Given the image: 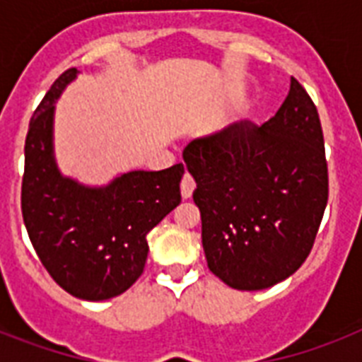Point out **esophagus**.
<instances>
[{"label":"esophagus","mask_w":362,"mask_h":362,"mask_svg":"<svg viewBox=\"0 0 362 362\" xmlns=\"http://www.w3.org/2000/svg\"><path fill=\"white\" fill-rule=\"evenodd\" d=\"M180 189H182V197L184 199H189L193 195V189H195V180H193L189 173H186V175H184V178H182Z\"/></svg>","instance_id":"esophagus-1"}]
</instances>
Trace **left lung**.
Listing matches in <instances>:
<instances>
[{"label":"left lung","instance_id":"8db88e82","mask_svg":"<svg viewBox=\"0 0 362 362\" xmlns=\"http://www.w3.org/2000/svg\"><path fill=\"white\" fill-rule=\"evenodd\" d=\"M184 161L206 263L223 284L257 291L300 269L323 220L329 170L320 115L297 78L269 122L189 142Z\"/></svg>","mask_w":362,"mask_h":362}]
</instances>
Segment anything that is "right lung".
<instances>
[{"mask_svg":"<svg viewBox=\"0 0 362 362\" xmlns=\"http://www.w3.org/2000/svg\"><path fill=\"white\" fill-rule=\"evenodd\" d=\"M75 76V67L62 73L31 116L22 218L54 281L76 298L105 300L127 291L142 274L146 235L180 204L184 165L131 170L105 187L64 178L52 156L54 101Z\"/></svg>","mask_w":362,"mask_h":362,"instance_id":"add662e5","label":"right lung"}]
</instances>
